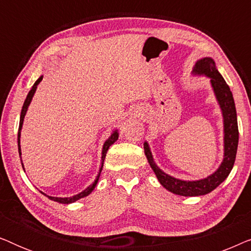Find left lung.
<instances>
[{
  "label": "left lung",
  "mask_w": 251,
  "mask_h": 251,
  "mask_svg": "<svg viewBox=\"0 0 251 251\" xmlns=\"http://www.w3.org/2000/svg\"><path fill=\"white\" fill-rule=\"evenodd\" d=\"M193 74L207 75L210 77L211 85L221 106L224 119V159L217 170L204 179L200 180H180L163 173L154 162L149 144L144 143V151L151 168L155 173L160 184L171 193L183 197H199L214 191L221 185L231 173L236 156L239 143L238 120H236V109L232 91L226 83L221 73L216 68L215 61L211 58H202L195 64Z\"/></svg>",
  "instance_id": "8db88e82"
}]
</instances>
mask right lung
<instances>
[{
    "mask_svg": "<svg viewBox=\"0 0 251 251\" xmlns=\"http://www.w3.org/2000/svg\"><path fill=\"white\" fill-rule=\"evenodd\" d=\"M42 77H43V76H40L39 78H37L36 82H35V83H34V85L32 87V89H30V91L28 92V95H27V97H26V99H25V101H24L22 113H20L19 130H18V151H19V155H22V150H20V130H22V128H23L24 118H25L26 112H27V108H28V106H29V104H30V101H32L33 96H34V94H35V90H36V88H37V84H39L40 82L42 81ZM118 138H119V132H118V130H115V131L113 132L112 135H111V137H109V138L105 142L104 146H102V152H101V167H100V169H99L98 176H97V178H96V180L94 181V183H92L89 187L85 188V190H84L83 192H81V193H78V194L74 195V197H71V198H54V197H49V195L44 194V193H42V192H41V193L44 194V195H46V197L49 198L50 200L56 201V202H59V203H66V204H68V203H73V202L77 201V200H80V199H82V198L88 197V195L90 194L92 191H94V188L96 187V185H97V183H98L99 176H100V173H101V169H102V164H104V160H105L106 153H107V151H108V149H109V146L113 145V144H114V143L116 142V140H118ZM22 166H23V168H24L23 161H22Z\"/></svg>",
    "mask_w": 251,
    "mask_h": 251,
    "instance_id": "obj_1",
    "label": "right lung"
}]
</instances>
